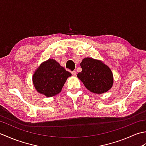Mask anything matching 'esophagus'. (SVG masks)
Segmentation results:
<instances>
[{
  "mask_svg": "<svg viewBox=\"0 0 146 146\" xmlns=\"http://www.w3.org/2000/svg\"><path fill=\"white\" fill-rule=\"evenodd\" d=\"M71 74H72V75H73V76H75V75H76V71H71Z\"/></svg>",
  "mask_w": 146,
  "mask_h": 146,
  "instance_id": "esophagus-1",
  "label": "esophagus"
}]
</instances>
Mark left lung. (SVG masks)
<instances>
[{
	"label": "left lung",
	"mask_w": 146,
	"mask_h": 146,
	"mask_svg": "<svg viewBox=\"0 0 146 146\" xmlns=\"http://www.w3.org/2000/svg\"><path fill=\"white\" fill-rule=\"evenodd\" d=\"M82 71L77 77L91 92L101 94L112 87L113 76L110 68L103 61L85 58L80 63Z\"/></svg>",
	"instance_id": "obj_1"
}]
</instances>
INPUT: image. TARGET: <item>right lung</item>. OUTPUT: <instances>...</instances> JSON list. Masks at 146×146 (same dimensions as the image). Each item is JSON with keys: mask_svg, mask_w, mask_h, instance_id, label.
<instances>
[{"mask_svg": "<svg viewBox=\"0 0 146 146\" xmlns=\"http://www.w3.org/2000/svg\"><path fill=\"white\" fill-rule=\"evenodd\" d=\"M71 74L53 59L42 62L35 71L33 82L36 91L47 97L60 93Z\"/></svg>", "mask_w": 146, "mask_h": 146, "instance_id": "1", "label": "right lung"}]
</instances>
